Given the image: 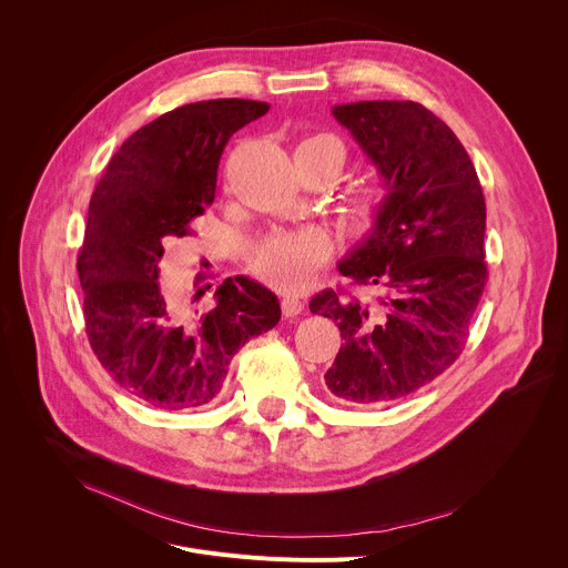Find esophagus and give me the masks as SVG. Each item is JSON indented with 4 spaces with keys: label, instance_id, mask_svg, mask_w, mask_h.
Here are the masks:
<instances>
[{
    "label": "esophagus",
    "instance_id": "34e87169",
    "mask_svg": "<svg viewBox=\"0 0 568 568\" xmlns=\"http://www.w3.org/2000/svg\"><path fill=\"white\" fill-rule=\"evenodd\" d=\"M281 311H283L285 317H296V315H301V311H303V301L296 298V296H283Z\"/></svg>",
    "mask_w": 568,
    "mask_h": 568
}]
</instances>
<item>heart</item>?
Wrapping results in <instances>:
<instances>
[{"instance_id": "b5f03b06", "label": "heart", "mask_w": 568, "mask_h": 568, "mask_svg": "<svg viewBox=\"0 0 568 568\" xmlns=\"http://www.w3.org/2000/svg\"><path fill=\"white\" fill-rule=\"evenodd\" d=\"M344 144L331 133H317L298 142L294 163L328 168L339 172L344 163ZM381 196L376 190L363 192L351 203V217L357 226H367L376 220ZM331 237L322 229L274 231L248 255V270L281 292H298L311 283L317 270L328 261Z\"/></svg>"}]
</instances>
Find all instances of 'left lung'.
I'll return each instance as SVG.
<instances>
[{
	"label": "left lung",
	"instance_id": "obj_1",
	"mask_svg": "<svg viewBox=\"0 0 568 568\" xmlns=\"http://www.w3.org/2000/svg\"><path fill=\"white\" fill-rule=\"evenodd\" d=\"M333 115L387 187L372 233L337 265L376 296L324 290L311 313L344 339L324 376L331 396L376 407L433 383L467 346L487 285L485 194L467 149L417 101H355Z\"/></svg>",
	"mask_w": 568,
	"mask_h": 568
}]
</instances>
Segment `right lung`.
<instances>
[{"label": "right lung", "mask_w": 568, "mask_h": 568, "mask_svg": "<svg viewBox=\"0 0 568 568\" xmlns=\"http://www.w3.org/2000/svg\"><path fill=\"white\" fill-rule=\"evenodd\" d=\"M267 111L251 99L174 109L124 140L92 192L77 261L85 333L109 376L151 407L215 403L233 355L281 320L276 294L246 276L226 278L203 313L159 281L165 244L194 235L215 201L226 142Z\"/></svg>", "instance_id": "add662e5"}]
</instances>
